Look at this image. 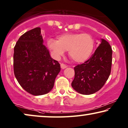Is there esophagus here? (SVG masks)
Returning <instances> with one entry per match:
<instances>
[{"instance_id": "esophagus-1", "label": "esophagus", "mask_w": 128, "mask_h": 128, "mask_svg": "<svg viewBox=\"0 0 128 128\" xmlns=\"http://www.w3.org/2000/svg\"><path fill=\"white\" fill-rule=\"evenodd\" d=\"M60 67H61V68H62V69H65V68H67L68 66H66V65H65V64H60Z\"/></svg>"}]
</instances>
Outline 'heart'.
<instances>
[{"mask_svg": "<svg viewBox=\"0 0 128 128\" xmlns=\"http://www.w3.org/2000/svg\"><path fill=\"white\" fill-rule=\"evenodd\" d=\"M47 45L54 56L60 58L68 50L69 56L77 63L86 61L93 52L95 42L92 36L87 33H64L57 36V40L50 38Z\"/></svg>", "mask_w": 128, "mask_h": 128, "instance_id": "obj_1", "label": "heart"}]
</instances>
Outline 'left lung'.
<instances>
[{
	"label": "left lung",
	"mask_w": 128,
	"mask_h": 128,
	"mask_svg": "<svg viewBox=\"0 0 128 128\" xmlns=\"http://www.w3.org/2000/svg\"><path fill=\"white\" fill-rule=\"evenodd\" d=\"M112 50L106 40L101 44L88 60L75 66L72 86L78 93L90 95L100 90L109 78L111 70Z\"/></svg>",
	"instance_id": "obj_1"
}]
</instances>
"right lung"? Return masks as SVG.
Masks as SVG:
<instances>
[{"mask_svg": "<svg viewBox=\"0 0 128 128\" xmlns=\"http://www.w3.org/2000/svg\"><path fill=\"white\" fill-rule=\"evenodd\" d=\"M43 42L41 28L36 27L22 34L14 48L16 78L22 88L34 96L50 92L60 71V64L50 57Z\"/></svg>", "mask_w": 128, "mask_h": 128, "instance_id": "obj_1", "label": "right lung"}]
</instances>
